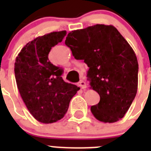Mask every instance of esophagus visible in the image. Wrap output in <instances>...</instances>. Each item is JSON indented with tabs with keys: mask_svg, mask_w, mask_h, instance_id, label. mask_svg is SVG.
Segmentation results:
<instances>
[{
	"mask_svg": "<svg viewBox=\"0 0 151 151\" xmlns=\"http://www.w3.org/2000/svg\"><path fill=\"white\" fill-rule=\"evenodd\" d=\"M77 85H78V86H79V87L82 89L86 88V87H87V86H86V83L84 82L83 80H80L79 82L77 83Z\"/></svg>",
	"mask_w": 151,
	"mask_h": 151,
	"instance_id": "esophagus-1",
	"label": "esophagus"
}]
</instances>
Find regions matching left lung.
I'll return each instance as SVG.
<instances>
[{
    "instance_id": "obj_1",
    "label": "left lung",
    "mask_w": 151,
    "mask_h": 151,
    "mask_svg": "<svg viewBox=\"0 0 151 151\" xmlns=\"http://www.w3.org/2000/svg\"><path fill=\"white\" fill-rule=\"evenodd\" d=\"M65 44L89 67L91 88L100 95L91 111L103 122L125 116L137 94L138 63L134 50L114 26L97 24L72 31Z\"/></svg>"
}]
</instances>
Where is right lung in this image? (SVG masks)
Listing matches in <instances>:
<instances>
[{
	"instance_id": "1",
	"label": "right lung",
	"mask_w": 151,
	"mask_h": 151,
	"mask_svg": "<svg viewBox=\"0 0 151 151\" xmlns=\"http://www.w3.org/2000/svg\"><path fill=\"white\" fill-rule=\"evenodd\" d=\"M66 31L39 36L24 46L16 59V82L26 107L35 119L53 123L66 114L80 88L65 82L63 70L49 61L52 47L61 42Z\"/></svg>"
}]
</instances>
